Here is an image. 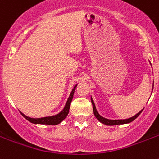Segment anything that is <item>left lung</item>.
<instances>
[{"mask_svg": "<svg viewBox=\"0 0 159 159\" xmlns=\"http://www.w3.org/2000/svg\"><path fill=\"white\" fill-rule=\"evenodd\" d=\"M91 100H92V106H93V112H94L95 116L97 117V120H98L101 123L106 125H124V124L130 123V122L134 120L140 115L141 112H142L143 110H143H141L139 113L136 114L135 116H132V117H130V118L129 119H125V120H109V119H106L105 118V117H103V116H102L99 113H98V111H97V108H96V106H95V103L94 102H93L92 98H91Z\"/></svg>", "mask_w": 159, "mask_h": 159, "instance_id": "obj_1", "label": "left lung"}]
</instances>
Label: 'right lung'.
Wrapping results in <instances>:
<instances>
[{
    "mask_svg": "<svg viewBox=\"0 0 159 159\" xmlns=\"http://www.w3.org/2000/svg\"><path fill=\"white\" fill-rule=\"evenodd\" d=\"M77 84L73 87L71 94H70L69 97L67 98V101L65 104L64 108L62 109V111H60L59 113L57 114V115H54V116H46V117H41V118H30L29 116H26L25 115H24L22 112H20L21 115L25 117V118L29 120L30 122L33 124H40V125H58L59 123H61L63 120H64L67 116L68 115V112H69L70 109V105H71V102L72 101V98H73V94H74L75 90H76V87H77Z\"/></svg>",
    "mask_w": 159,
    "mask_h": 159,
    "instance_id": "obj_1",
    "label": "right lung"
}]
</instances>
